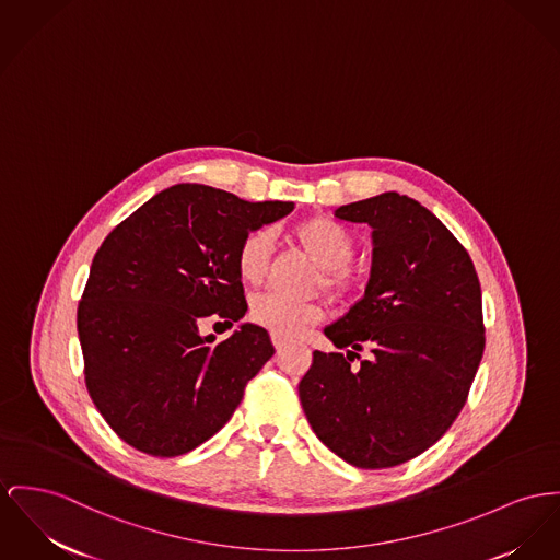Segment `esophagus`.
Here are the masks:
<instances>
[{
	"instance_id": "1",
	"label": "esophagus",
	"mask_w": 560,
	"mask_h": 560,
	"mask_svg": "<svg viewBox=\"0 0 560 560\" xmlns=\"http://www.w3.org/2000/svg\"><path fill=\"white\" fill-rule=\"evenodd\" d=\"M271 343H273V348H276L278 352L284 348V339H282V337L271 336Z\"/></svg>"
}]
</instances>
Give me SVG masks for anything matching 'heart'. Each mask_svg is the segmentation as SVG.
I'll list each match as a JSON object with an SVG mask.
<instances>
[{
  "label": "heart",
  "mask_w": 560,
  "mask_h": 560,
  "mask_svg": "<svg viewBox=\"0 0 560 560\" xmlns=\"http://www.w3.org/2000/svg\"><path fill=\"white\" fill-rule=\"evenodd\" d=\"M299 246L323 267V287L343 295L350 289V276L346 265L354 257V237L341 223L327 217H314L293 229ZM271 253V233L255 229L246 233L235 253V269L242 282L259 284L267 269ZM320 310L307 303H291L273 295H262L250 305V320L267 329L271 336L282 339L298 337L307 325L320 320Z\"/></svg>",
  "instance_id": "1"
}]
</instances>
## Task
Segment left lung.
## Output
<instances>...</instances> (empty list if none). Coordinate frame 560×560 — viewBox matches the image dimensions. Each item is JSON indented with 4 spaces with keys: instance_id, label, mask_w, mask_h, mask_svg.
<instances>
[{
    "instance_id": "obj_1",
    "label": "left lung",
    "mask_w": 560,
    "mask_h": 560,
    "mask_svg": "<svg viewBox=\"0 0 560 560\" xmlns=\"http://www.w3.org/2000/svg\"><path fill=\"white\" fill-rule=\"evenodd\" d=\"M336 217L372 226V273L325 329L348 352L314 350L299 399L339 458L386 469L433 446L463 410L485 352L482 289L463 244L408 195L382 192Z\"/></svg>"
}]
</instances>
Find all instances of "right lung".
I'll return each mask as SVG.
<instances>
[{
	"label": "right lung",
	"instance_id": "1",
	"mask_svg": "<svg viewBox=\"0 0 560 560\" xmlns=\"http://www.w3.org/2000/svg\"><path fill=\"white\" fill-rule=\"evenodd\" d=\"M293 208L176 185L104 240L78 303V337L86 390L122 442L180 456L233 416L273 346L250 323L219 343L199 325L217 314L231 327L246 314L237 246Z\"/></svg>",
	"mask_w": 560,
	"mask_h": 560
}]
</instances>
